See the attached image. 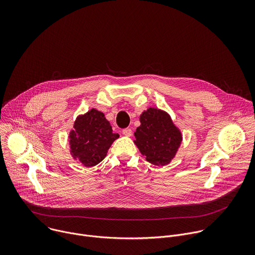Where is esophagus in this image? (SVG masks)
<instances>
[{"label":"esophagus","instance_id":"34e87169","mask_svg":"<svg viewBox=\"0 0 255 255\" xmlns=\"http://www.w3.org/2000/svg\"><path fill=\"white\" fill-rule=\"evenodd\" d=\"M122 133H123V135H125L127 137H130L132 135V130L130 128H125V129L122 130Z\"/></svg>","mask_w":255,"mask_h":255}]
</instances>
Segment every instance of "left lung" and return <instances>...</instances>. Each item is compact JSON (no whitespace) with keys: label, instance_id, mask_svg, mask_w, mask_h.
<instances>
[{"label":"left lung","instance_id":"left-lung-1","mask_svg":"<svg viewBox=\"0 0 255 255\" xmlns=\"http://www.w3.org/2000/svg\"><path fill=\"white\" fill-rule=\"evenodd\" d=\"M140 123L134 133V143L141 154L154 165L169 163L183 139L169 115L159 109L149 108L140 115Z\"/></svg>","mask_w":255,"mask_h":255}]
</instances>
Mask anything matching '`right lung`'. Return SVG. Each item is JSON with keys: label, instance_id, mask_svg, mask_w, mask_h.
<instances>
[{"label": "right lung", "instance_id": "add662e5", "mask_svg": "<svg viewBox=\"0 0 255 255\" xmlns=\"http://www.w3.org/2000/svg\"><path fill=\"white\" fill-rule=\"evenodd\" d=\"M68 137L71 156L86 167H92L106 157L108 149L119 138V134L113 132L102 112L92 109L77 118Z\"/></svg>", "mask_w": 255, "mask_h": 255}]
</instances>
